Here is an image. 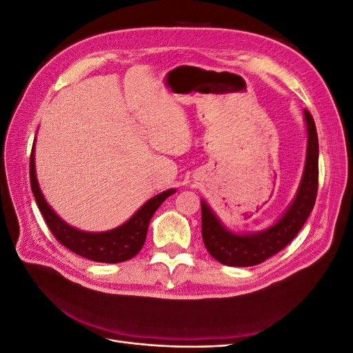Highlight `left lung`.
Here are the masks:
<instances>
[{"label": "left lung", "mask_w": 353, "mask_h": 353, "mask_svg": "<svg viewBox=\"0 0 353 353\" xmlns=\"http://www.w3.org/2000/svg\"><path fill=\"white\" fill-rule=\"evenodd\" d=\"M307 128L306 163L296 199L284 216L262 232L239 236L222 227L215 213L201 201V237L208 252L228 266H253L283 250L301 231L314 209L318 193V135L312 114L305 109Z\"/></svg>", "instance_id": "8db88e82"}]
</instances>
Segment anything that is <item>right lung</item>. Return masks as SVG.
Segmentation results:
<instances>
[{"instance_id": "add662e5", "label": "right lung", "mask_w": 353, "mask_h": 353, "mask_svg": "<svg viewBox=\"0 0 353 353\" xmlns=\"http://www.w3.org/2000/svg\"><path fill=\"white\" fill-rule=\"evenodd\" d=\"M29 175L32 193L35 196L41 215L44 216L47 227L50 228L52 236L56 237V240L65 245V248H68L70 252L82 256L85 259L104 263L125 262L134 258L143 248L147 237L148 223H150L154 212L169 196L175 193V190H168L154 196L143 208L138 209V212H135V215L130 221H126L123 225L114 230L104 232H83L68 225L47 205V201L39 190L35 175L34 147H32L30 153Z\"/></svg>"}]
</instances>
